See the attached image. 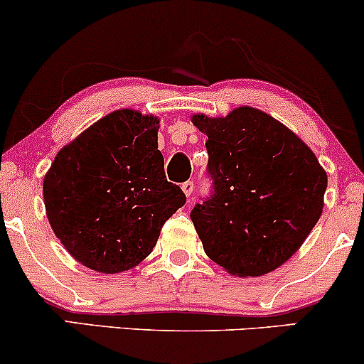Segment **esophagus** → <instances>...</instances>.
<instances>
[{
    "instance_id": "obj_1",
    "label": "esophagus",
    "mask_w": 364,
    "mask_h": 364,
    "mask_svg": "<svg viewBox=\"0 0 364 364\" xmlns=\"http://www.w3.org/2000/svg\"><path fill=\"white\" fill-rule=\"evenodd\" d=\"M181 190H183V193H185L186 196H191V195H193V190H195V183L193 181L183 183Z\"/></svg>"
}]
</instances>
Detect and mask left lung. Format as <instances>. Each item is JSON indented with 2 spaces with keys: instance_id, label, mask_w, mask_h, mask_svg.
Here are the masks:
<instances>
[{
  "instance_id": "1",
  "label": "left lung",
  "mask_w": 364,
  "mask_h": 364,
  "mask_svg": "<svg viewBox=\"0 0 364 364\" xmlns=\"http://www.w3.org/2000/svg\"><path fill=\"white\" fill-rule=\"evenodd\" d=\"M207 134L213 193L191 210L212 261L235 277H262L299 251L322 215L327 173L307 144L252 107L191 117Z\"/></svg>"
}]
</instances>
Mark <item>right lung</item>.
Instances as JSON below:
<instances>
[{"label": "right lung", "mask_w": 364, "mask_h": 364, "mask_svg": "<svg viewBox=\"0 0 364 364\" xmlns=\"http://www.w3.org/2000/svg\"><path fill=\"white\" fill-rule=\"evenodd\" d=\"M157 130L154 115L112 112L60 149L47 171L49 224L86 268L105 274L135 268L185 205L181 188L166 179Z\"/></svg>", "instance_id": "right-lung-1"}]
</instances>
